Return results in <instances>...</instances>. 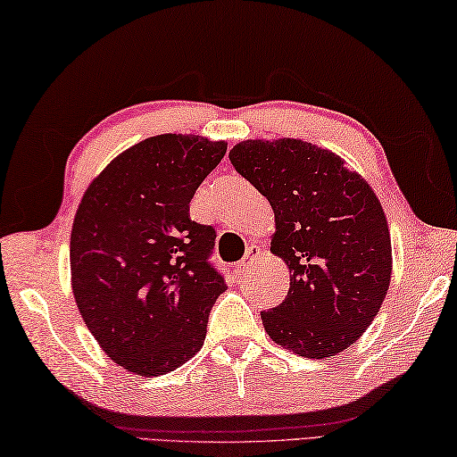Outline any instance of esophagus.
<instances>
[{"mask_svg":"<svg viewBox=\"0 0 457 457\" xmlns=\"http://www.w3.org/2000/svg\"><path fill=\"white\" fill-rule=\"evenodd\" d=\"M260 254H262V250H260V246H250V248L246 250V256L242 258L240 262L237 264L238 272H240V274H248V270L256 264V260L260 258Z\"/></svg>","mask_w":457,"mask_h":457,"instance_id":"obj_1","label":"esophagus"}]
</instances>
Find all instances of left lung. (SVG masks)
Masks as SVG:
<instances>
[{
    "label": "left lung",
    "mask_w": 457,
    "mask_h": 457,
    "mask_svg": "<svg viewBox=\"0 0 457 457\" xmlns=\"http://www.w3.org/2000/svg\"><path fill=\"white\" fill-rule=\"evenodd\" d=\"M228 157L268 199L270 253L290 268L286 300L260 313L270 339L307 359L345 351L377 318L393 276L375 191L339 155L303 139H245Z\"/></svg>",
    "instance_id": "1"
}]
</instances>
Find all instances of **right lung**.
Returning <instances> with one entry per match:
<instances>
[{"label": "right lung", "instance_id": "1", "mask_svg": "<svg viewBox=\"0 0 457 457\" xmlns=\"http://www.w3.org/2000/svg\"><path fill=\"white\" fill-rule=\"evenodd\" d=\"M227 142L147 137L90 181L71 230L74 302L106 355L139 377L165 375L197 353L227 290L209 264L217 232L191 220L195 191Z\"/></svg>", "mask_w": 457, "mask_h": 457}]
</instances>
